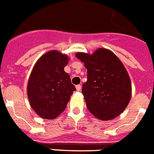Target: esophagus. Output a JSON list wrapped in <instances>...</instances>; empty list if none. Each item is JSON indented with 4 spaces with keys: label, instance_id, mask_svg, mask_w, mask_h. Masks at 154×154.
Here are the masks:
<instances>
[{
    "label": "esophagus",
    "instance_id": "34e87169",
    "mask_svg": "<svg viewBox=\"0 0 154 154\" xmlns=\"http://www.w3.org/2000/svg\"><path fill=\"white\" fill-rule=\"evenodd\" d=\"M76 90L78 91H80L81 89H82V86L81 85H76Z\"/></svg>",
    "mask_w": 154,
    "mask_h": 154
}]
</instances>
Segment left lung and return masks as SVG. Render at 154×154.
<instances>
[{
  "label": "left lung",
  "mask_w": 154,
  "mask_h": 154,
  "mask_svg": "<svg viewBox=\"0 0 154 154\" xmlns=\"http://www.w3.org/2000/svg\"><path fill=\"white\" fill-rule=\"evenodd\" d=\"M75 56L87 70L82 93L89 111L103 121L119 116L131 97V83L123 64L112 51L104 48L92 55L77 53Z\"/></svg>",
  "instance_id": "1"
}]
</instances>
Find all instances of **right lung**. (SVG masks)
I'll return each mask as SVG.
<instances>
[{"instance_id": "right-lung-1", "label": "right lung", "mask_w": 154, "mask_h": 154, "mask_svg": "<svg viewBox=\"0 0 154 154\" xmlns=\"http://www.w3.org/2000/svg\"><path fill=\"white\" fill-rule=\"evenodd\" d=\"M68 59L59 51H51L39 59L28 84L30 105L43 119H53L67 106L75 87L64 71Z\"/></svg>"}]
</instances>
